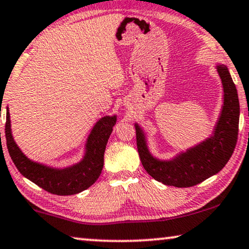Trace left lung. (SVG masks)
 <instances>
[{"mask_svg":"<svg viewBox=\"0 0 249 249\" xmlns=\"http://www.w3.org/2000/svg\"><path fill=\"white\" fill-rule=\"evenodd\" d=\"M223 91V104L211 134L193 146L180 150L169 159H161L151 152L148 134L134 122L136 144L141 162L156 180L175 187H191L218 174L228 162L236 146L239 125V100L228 68L215 64Z\"/></svg>","mask_w":249,"mask_h":249,"instance_id":"1","label":"left lung"}]
</instances>
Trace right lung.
Listing matches in <instances>:
<instances>
[{
  "label": "right lung",
  "mask_w": 249,
  "mask_h": 249,
  "mask_svg": "<svg viewBox=\"0 0 249 249\" xmlns=\"http://www.w3.org/2000/svg\"><path fill=\"white\" fill-rule=\"evenodd\" d=\"M116 121L117 115L101 117L87 138L85 153L80 161L70 166L55 167L31 160L24 155L13 139L9 108L6 107V146L16 167L27 179L52 194H78L89 188L99 178L104 167L105 150Z\"/></svg>",
  "instance_id": "1"
}]
</instances>
